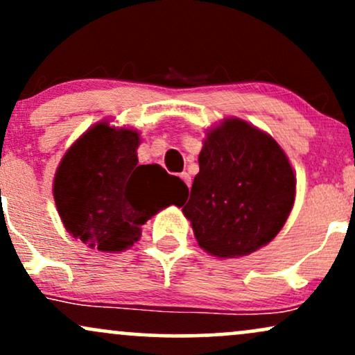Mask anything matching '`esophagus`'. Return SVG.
<instances>
[{"instance_id": "1", "label": "esophagus", "mask_w": 355, "mask_h": 355, "mask_svg": "<svg viewBox=\"0 0 355 355\" xmlns=\"http://www.w3.org/2000/svg\"><path fill=\"white\" fill-rule=\"evenodd\" d=\"M180 178H182L183 182L187 183V185L190 187V183H191V178H190V175H189V173H187V172H182V173H180Z\"/></svg>"}]
</instances>
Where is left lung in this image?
Returning <instances> with one entry per match:
<instances>
[{
  "label": "left lung",
  "instance_id": "obj_1",
  "mask_svg": "<svg viewBox=\"0 0 355 355\" xmlns=\"http://www.w3.org/2000/svg\"><path fill=\"white\" fill-rule=\"evenodd\" d=\"M200 172L183 214L203 250L248 255L279 234L295 198L294 170L279 144L255 126L227 118L207 133Z\"/></svg>",
  "mask_w": 355,
  "mask_h": 355
}]
</instances>
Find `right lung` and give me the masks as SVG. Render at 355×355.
Instances as JSON below:
<instances>
[{"instance_id": "1", "label": "right lung", "mask_w": 355, "mask_h": 355, "mask_svg": "<svg viewBox=\"0 0 355 355\" xmlns=\"http://www.w3.org/2000/svg\"><path fill=\"white\" fill-rule=\"evenodd\" d=\"M135 130L96 123L64 153L53 195L73 237L100 252H121L137 242L141 225L189 191L160 165H138Z\"/></svg>"}]
</instances>
